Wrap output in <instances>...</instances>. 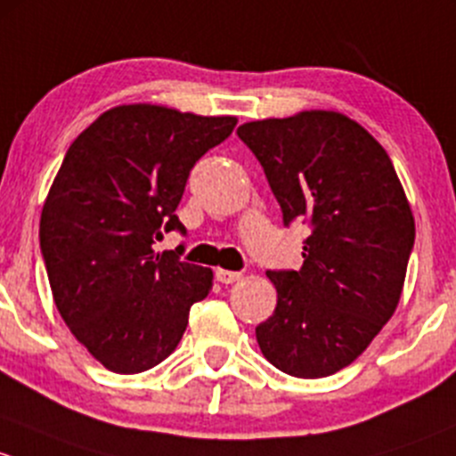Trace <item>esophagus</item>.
Here are the masks:
<instances>
[{
  "label": "esophagus",
  "instance_id": "34e87169",
  "mask_svg": "<svg viewBox=\"0 0 456 456\" xmlns=\"http://www.w3.org/2000/svg\"><path fill=\"white\" fill-rule=\"evenodd\" d=\"M215 276H217L219 283L224 285H230V283H237V281L243 279L241 272H232V270H224V267H219L217 272H215Z\"/></svg>",
  "mask_w": 456,
  "mask_h": 456
}]
</instances>
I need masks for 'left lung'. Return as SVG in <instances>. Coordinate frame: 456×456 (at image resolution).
<instances>
[{"label":"left lung","mask_w":456,"mask_h":456,"mask_svg":"<svg viewBox=\"0 0 456 456\" xmlns=\"http://www.w3.org/2000/svg\"><path fill=\"white\" fill-rule=\"evenodd\" d=\"M237 134L283 222L312 226L300 270L265 272L276 307L256 342L283 373L327 378L358 360L395 314L415 243L411 204L382 144L340 111L252 120Z\"/></svg>","instance_id":"left-lung-1"}]
</instances>
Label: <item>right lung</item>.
Returning <instances> with one entry per match:
<instances>
[{"label":"right lung","instance_id":"add662e5","mask_svg":"<svg viewBox=\"0 0 456 456\" xmlns=\"http://www.w3.org/2000/svg\"><path fill=\"white\" fill-rule=\"evenodd\" d=\"M234 125V116L134 102L69 144L41 210V252L61 318L105 369L131 375L167 360L191 305L208 297L210 267L153 243L184 232L175 208L191 168Z\"/></svg>","mask_w":456,"mask_h":456}]
</instances>
